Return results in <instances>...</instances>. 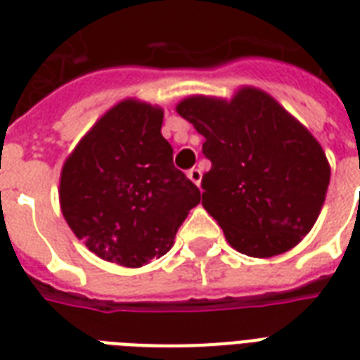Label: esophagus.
I'll return each mask as SVG.
<instances>
[{"label": "esophagus", "instance_id": "1", "mask_svg": "<svg viewBox=\"0 0 360 360\" xmlns=\"http://www.w3.org/2000/svg\"><path fill=\"white\" fill-rule=\"evenodd\" d=\"M186 175H188V179H191L196 186L202 185V169L192 168V169H188V174H186Z\"/></svg>", "mask_w": 360, "mask_h": 360}]
</instances>
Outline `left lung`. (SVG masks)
Returning <instances> with one entry per match:
<instances>
[{
  "label": "left lung",
  "instance_id": "left-lung-1",
  "mask_svg": "<svg viewBox=\"0 0 360 360\" xmlns=\"http://www.w3.org/2000/svg\"><path fill=\"white\" fill-rule=\"evenodd\" d=\"M177 114L205 138L203 202L237 252L273 257L312 230L330 166L310 130L269 93L245 86L228 98L192 95Z\"/></svg>",
  "mask_w": 360,
  "mask_h": 360
}]
</instances>
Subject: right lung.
<instances>
[{
    "label": "right lung",
    "instance_id": "add662e5",
    "mask_svg": "<svg viewBox=\"0 0 360 360\" xmlns=\"http://www.w3.org/2000/svg\"><path fill=\"white\" fill-rule=\"evenodd\" d=\"M164 110L124 98L87 130L59 177V205L78 239L104 262L141 267L174 246L200 191L174 166Z\"/></svg>",
    "mask_w": 360,
    "mask_h": 360
}]
</instances>
